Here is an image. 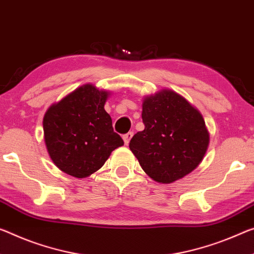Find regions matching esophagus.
<instances>
[{
  "instance_id": "esophagus-1",
  "label": "esophagus",
  "mask_w": 254,
  "mask_h": 254,
  "mask_svg": "<svg viewBox=\"0 0 254 254\" xmlns=\"http://www.w3.org/2000/svg\"><path fill=\"white\" fill-rule=\"evenodd\" d=\"M132 135H133V132H127V133L123 134L122 138H123L124 143L128 144V142H130V140H131V138H132Z\"/></svg>"
}]
</instances>
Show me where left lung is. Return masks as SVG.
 I'll list each match as a JSON object with an SVG mask.
<instances>
[{
  "mask_svg": "<svg viewBox=\"0 0 254 254\" xmlns=\"http://www.w3.org/2000/svg\"><path fill=\"white\" fill-rule=\"evenodd\" d=\"M144 130L132 136L131 151L146 174L158 183H173L195 170L209 146L201 113L178 92L163 89L144 97Z\"/></svg>",
  "mask_w": 254,
  "mask_h": 254,
  "instance_id": "1",
  "label": "left lung"
}]
</instances>
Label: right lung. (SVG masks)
<instances>
[{
	"label": "right lung",
	"instance_id": "add662e5",
	"mask_svg": "<svg viewBox=\"0 0 254 254\" xmlns=\"http://www.w3.org/2000/svg\"><path fill=\"white\" fill-rule=\"evenodd\" d=\"M108 95L87 83L46 111L44 140L51 159L62 172L87 178L105 164L113 150L124 144L104 108Z\"/></svg>",
	"mask_w": 254,
	"mask_h": 254
}]
</instances>
